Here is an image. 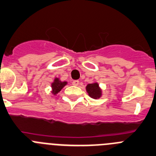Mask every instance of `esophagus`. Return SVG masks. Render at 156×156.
<instances>
[{
    "label": "esophagus",
    "mask_w": 156,
    "mask_h": 156,
    "mask_svg": "<svg viewBox=\"0 0 156 156\" xmlns=\"http://www.w3.org/2000/svg\"><path fill=\"white\" fill-rule=\"evenodd\" d=\"M72 85H75V86H78L79 85V81H78V80H74V81H72Z\"/></svg>",
    "instance_id": "1"
}]
</instances>
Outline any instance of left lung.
Returning <instances> with one entry per match:
<instances>
[{"label":"left lung","mask_w":156,"mask_h":156,"mask_svg":"<svg viewBox=\"0 0 156 156\" xmlns=\"http://www.w3.org/2000/svg\"><path fill=\"white\" fill-rule=\"evenodd\" d=\"M86 90L89 96L93 99H98L101 96V89L97 83L88 84L86 86Z\"/></svg>","instance_id":"obj_1"}]
</instances>
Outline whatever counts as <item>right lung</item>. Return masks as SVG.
Here are the masks:
<instances>
[{
  "label": "right lung",
  "mask_w": 156,
  "mask_h": 156,
  "mask_svg": "<svg viewBox=\"0 0 156 156\" xmlns=\"http://www.w3.org/2000/svg\"><path fill=\"white\" fill-rule=\"evenodd\" d=\"M66 84H67V82H66V81L62 82V81H60L58 78H55V80H54V82H53V83H52V88H53V91H52V92H53L54 94L58 93V92H60L61 89H62L63 87H64Z\"/></svg>",
  "instance_id": "obj_1"
}]
</instances>
